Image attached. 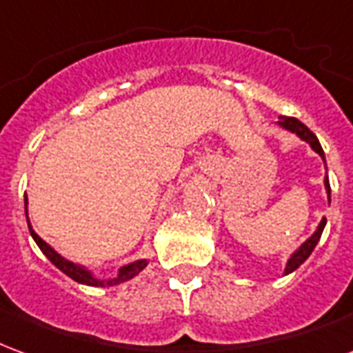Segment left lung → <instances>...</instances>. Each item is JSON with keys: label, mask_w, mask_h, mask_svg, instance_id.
I'll return each mask as SVG.
<instances>
[{"label": "left lung", "mask_w": 353, "mask_h": 353, "mask_svg": "<svg viewBox=\"0 0 353 353\" xmlns=\"http://www.w3.org/2000/svg\"><path fill=\"white\" fill-rule=\"evenodd\" d=\"M278 124H280L281 128H285V130L293 132V134H296L299 138L303 139V141H306L308 145L316 151V153L323 159V162H325V154H323V149H321V145H319L318 138H316V134L306 126V124H303L299 119H295V117H280V121H278ZM323 183H325V191H327V199H329V202H331V187H329V177L325 176V179H323ZM325 223L327 219L323 217L321 221H319L318 229H316V232L312 234L306 242H303V244L296 248L295 252L291 253V257L288 259V265H285V270L283 272L285 274H291L293 270H296L299 266L303 265L304 261L310 257V253L314 252V248L318 245L319 238H321V232H323V229H325Z\"/></svg>", "instance_id": "1"}]
</instances>
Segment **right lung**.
<instances>
[{"mask_svg": "<svg viewBox=\"0 0 353 353\" xmlns=\"http://www.w3.org/2000/svg\"><path fill=\"white\" fill-rule=\"evenodd\" d=\"M24 208H26V219H28V196H24ZM28 227H30V234L35 240V244L39 245V250L45 253V257L52 263V265L60 268L65 276H70L72 280H75L77 283H83V285H92V288H111V285H117V283H123V281L132 280L134 276H138L143 268L147 266V259L134 261V263H128L119 268L115 278H98L94 276L92 270H88L87 266L77 265V263H72V261L64 259L58 252H54L43 238L37 236V232L32 229V223L28 221Z\"/></svg>", "mask_w": 353, "mask_h": 353, "instance_id": "1", "label": "right lung"}]
</instances>
